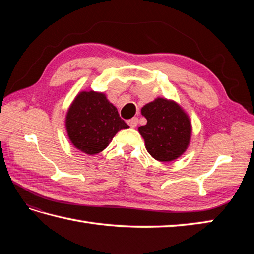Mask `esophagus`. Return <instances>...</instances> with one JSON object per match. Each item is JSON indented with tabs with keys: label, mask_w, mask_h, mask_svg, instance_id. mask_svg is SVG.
Listing matches in <instances>:
<instances>
[{
	"label": "esophagus",
	"mask_w": 254,
	"mask_h": 254,
	"mask_svg": "<svg viewBox=\"0 0 254 254\" xmlns=\"http://www.w3.org/2000/svg\"><path fill=\"white\" fill-rule=\"evenodd\" d=\"M137 123H138V119L137 118H132V119H130V120H127V124L131 127H136Z\"/></svg>",
	"instance_id": "1"
}]
</instances>
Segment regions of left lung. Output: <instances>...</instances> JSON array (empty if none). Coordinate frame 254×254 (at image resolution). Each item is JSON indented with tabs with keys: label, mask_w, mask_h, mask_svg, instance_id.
<instances>
[{
	"label": "left lung",
	"mask_w": 254,
	"mask_h": 254,
	"mask_svg": "<svg viewBox=\"0 0 254 254\" xmlns=\"http://www.w3.org/2000/svg\"><path fill=\"white\" fill-rule=\"evenodd\" d=\"M147 123L138 127L145 147L153 158L172 161L186 152L192 127L189 116L174 100L156 98L142 108Z\"/></svg>",
	"instance_id": "1"
}]
</instances>
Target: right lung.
<instances>
[{
	"mask_svg": "<svg viewBox=\"0 0 254 254\" xmlns=\"http://www.w3.org/2000/svg\"><path fill=\"white\" fill-rule=\"evenodd\" d=\"M65 127L68 138L80 152L96 155L102 152L113 136L130 127L105 94L80 91L69 106Z\"/></svg>",
	"mask_w": 254,
	"mask_h": 254,
	"instance_id": "right-lung-1",
	"label": "right lung"
}]
</instances>
